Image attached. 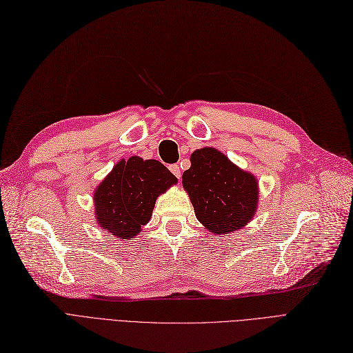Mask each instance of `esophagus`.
<instances>
[{
    "label": "esophagus",
    "mask_w": 353,
    "mask_h": 353,
    "mask_svg": "<svg viewBox=\"0 0 353 353\" xmlns=\"http://www.w3.org/2000/svg\"><path fill=\"white\" fill-rule=\"evenodd\" d=\"M169 169H171V172H172L178 179H181V168H179V165H171V166H169Z\"/></svg>",
    "instance_id": "esophagus-1"
}]
</instances>
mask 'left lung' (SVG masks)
I'll use <instances>...</instances> for the list:
<instances>
[{
    "label": "left lung",
    "instance_id": "8db88e82",
    "mask_svg": "<svg viewBox=\"0 0 353 353\" xmlns=\"http://www.w3.org/2000/svg\"><path fill=\"white\" fill-rule=\"evenodd\" d=\"M191 166L182 174L199 222L214 235L247 226L259 208V181L214 148L191 153Z\"/></svg>",
    "mask_w": 353,
    "mask_h": 353
}]
</instances>
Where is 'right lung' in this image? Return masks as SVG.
<instances>
[{"label": "right lung", "instance_id": "add662e5", "mask_svg": "<svg viewBox=\"0 0 353 353\" xmlns=\"http://www.w3.org/2000/svg\"><path fill=\"white\" fill-rule=\"evenodd\" d=\"M176 182L159 161L121 159L93 191L96 223L123 241L136 238L149 223L156 199Z\"/></svg>", "mask_w": 353, "mask_h": 353}]
</instances>
